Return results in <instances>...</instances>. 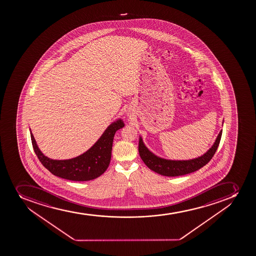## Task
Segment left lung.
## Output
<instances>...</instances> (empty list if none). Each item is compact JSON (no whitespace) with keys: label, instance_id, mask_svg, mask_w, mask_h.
Instances as JSON below:
<instances>
[{"label":"left lung","instance_id":"left-lung-1","mask_svg":"<svg viewBox=\"0 0 256 256\" xmlns=\"http://www.w3.org/2000/svg\"><path fill=\"white\" fill-rule=\"evenodd\" d=\"M221 136H222V130L216 138V142H214L212 147L210 148L207 152H204L200 157L195 158L192 160H174L160 157L148 150V148L144 144L141 135L140 136V142H138V152H140V157L144 162L145 164L147 165L148 167L154 172L164 176H168V177H176V176H181V175L195 172L207 164L218 148Z\"/></svg>","mask_w":256,"mask_h":256}]
</instances>
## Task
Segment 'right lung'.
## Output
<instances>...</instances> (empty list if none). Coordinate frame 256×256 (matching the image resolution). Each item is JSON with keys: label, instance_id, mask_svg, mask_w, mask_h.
<instances>
[{"label": "right lung", "instance_id": "obj_1", "mask_svg": "<svg viewBox=\"0 0 256 256\" xmlns=\"http://www.w3.org/2000/svg\"><path fill=\"white\" fill-rule=\"evenodd\" d=\"M124 125L121 118L112 122L89 150L69 160H56L46 157L38 147L30 130V138L38 160L52 174L72 181H89L106 171L111 160L114 134Z\"/></svg>", "mask_w": 256, "mask_h": 256}]
</instances>
